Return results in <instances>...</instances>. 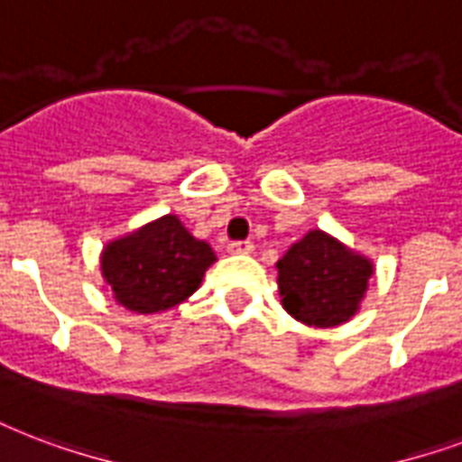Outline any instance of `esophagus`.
Segmentation results:
<instances>
[{
    "label": "esophagus",
    "mask_w": 462,
    "mask_h": 462,
    "mask_svg": "<svg viewBox=\"0 0 462 462\" xmlns=\"http://www.w3.org/2000/svg\"><path fill=\"white\" fill-rule=\"evenodd\" d=\"M227 252L230 254H252L254 252V245L249 239H237V242H230L227 245Z\"/></svg>",
    "instance_id": "1"
}]
</instances>
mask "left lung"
Segmentation results:
<instances>
[{"mask_svg":"<svg viewBox=\"0 0 462 462\" xmlns=\"http://www.w3.org/2000/svg\"><path fill=\"white\" fill-rule=\"evenodd\" d=\"M278 266L283 308L310 327H337L358 310L373 266L325 232H308Z\"/></svg>","mask_w":462,"mask_h":462,"instance_id":"8db88e82","label":"left lung"}]
</instances>
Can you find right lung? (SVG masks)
<instances>
[{
	"label": "right lung",
	"instance_id": "right-lung-1",
	"mask_svg": "<svg viewBox=\"0 0 462 462\" xmlns=\"http://www.w3.org/2000/svg\"><path fill=\"white\" fill-rule=\"evenodd\" d=\"M213 262L208 242L176 216H164L106 246L101 271L123 308L150 315L184 302Z\"/></svg>",
	"mask_w": 462,
	"mask_h": 462
}]
</instances>
